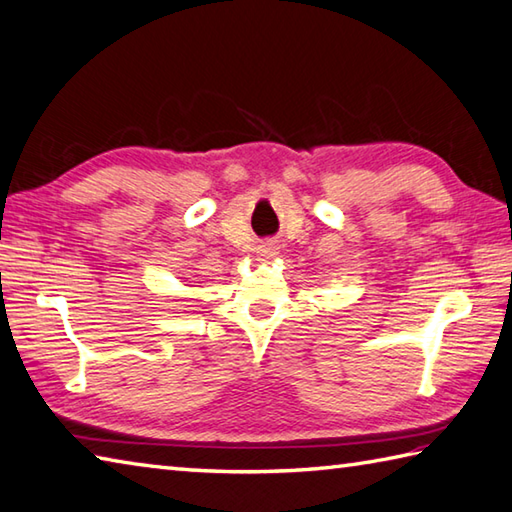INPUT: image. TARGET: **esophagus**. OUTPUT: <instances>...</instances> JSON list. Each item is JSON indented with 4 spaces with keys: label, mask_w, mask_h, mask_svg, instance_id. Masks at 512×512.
Wrapping results in <instances>:
<instances>
[{
    "label": "esophagus",
    "mask_w": 512,
    "mask_h": 512,
    "mask_svg": "<svg viewBox=\"0 0 512 512\" xmlns=\"http://www.w3.org/2000/svg\"><path fill=\"white\" fill-rule=\"evenodd\" d=\"M278 254V245L276 243H263V245H258V249H256V256H258V260H269V258H274Z\"/></svg>",
    "instance_id": "1"
}]
</instances>
